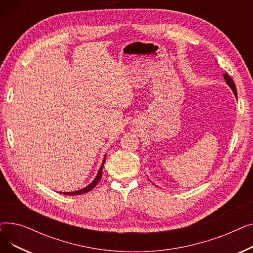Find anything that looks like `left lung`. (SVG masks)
Here are the masks:
<instances>
[{
    "label": "left lung",
    "instance_id": "1",
    "mask_svg": "<svg viewBox=\"0 0 253 253\" xmlns=\"http://www.w3.org/2000/svg\"><path fill=\"white\" fill-rule=\"evenodd\" d=\"M223 78H224V80H225V83H227V84L230 86V88L233 90L234 94H235V96H236V98H237V89H236V86H235V84H234V81L232 80V78H231L230 76H228L227 73L223 74Z\"/></svg>",
    "mask_w": 253,
    "mask_h": 253
}]
</instances>
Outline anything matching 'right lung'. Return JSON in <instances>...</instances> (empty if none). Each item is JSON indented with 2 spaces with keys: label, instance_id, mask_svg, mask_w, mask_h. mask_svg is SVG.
<instances>
[{
  "label": "right lung",
  "instance_id": "right-lung-1",
  "mask_svg": "<svg viewBox=\"0 0 253 253\" xmlns=\"http://www.w3.org/2000/svg\"><path fill=\"white\" fill-rule=\"evenodd\" d=\"M105 157H106V154L104 155V157H103V160H102V163H101V165H100V167H99V169H98V172H97V174H96V176H95V178L92 180V182L91 183H89L87 187H85V188H83V189H81V190H78V191H74V192H62L61 194H63V195H70V196H75V195H82V194H86V193H88L89 191H91L92 189H94V187L95 185L98 183V181L100 180V178H101V175H102V168H103V164H104V162H105Z\"/></svg>",
  "mask_w": 253,
  "mask_h": 253
}]
</instances>
